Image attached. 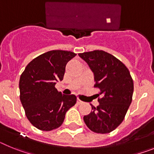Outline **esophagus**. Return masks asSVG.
<instances>
[{"label": "esophagus", "mask_w": 154, "mask_h": 154, "mask_svg": "<svg viewBox=\"0 0 154 154\" xmlns=\"http://www.w3.org/2000/svg\"><path fill=\"white\" fill-rule=\"evenodd\" d=\"M77 105H81V104H82V103H83V101H81V100L79 99V98H77Z\"/></svg>", "instance_id": "esophagus-1"}]
</instances>
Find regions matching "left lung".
<instances>
[{
    "instance_id": "obj_1",
    "label": "left lung",
    "mask_w": 154,
    "mask_h": 154,
    "mask_svg": "<svg viewBox=\"0 0 154 154\" xmlns=\"http://www.w3.org/2000/svg\"><path fill=\"white\" fill-rule=\"evenodd\" d=\"M94 73V88L100 89L99 105L84 116L91 131L109 133L123 121L133 94V81L129 69L119 60L103 50L79 53Z\"/></svg>"
}]
</instances>
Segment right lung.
<instances>
[{
	"mask_svg": "<svg viewBox=\"0 0 154 154\" xmlns=\"http://www.w3.org/2000/svg\"><path fill=\"white\" fill-rule=\"evenodd\" d=\"M76 53L52 50L28 64L19 81L20 100L31 123L42 131H51L63 124L66 112L77 102L74 94L65 95L55 85L63 79L66 65Z\"/></svg>",
	"mask_w": 154,
	"mask_h": 154,
	"instance_id": "1",
	"label": "right lung"
}]
</instances>
